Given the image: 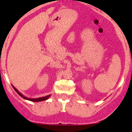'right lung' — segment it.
Wrapping results in <instances>:
<instances>
[{"label":"right lung","instance_id":"right-lung-1","mask_svg":"<svg viewBox=\"0 0 132 132\" xmlns=\"http://www.w3.org/2000/svg\"><path fill=\"white\" fill-rule=\"evenodd\" d=\"M13 87L14 88V91L16 92L17 93H18V94H19L20 96L21 97H22L23 98H24L25 100H30L31 101V102H41V101H44V100H47L48 98H49V97L50 96V95H48L46 96H45V97H42V98H35V99H34V98H27V97L24 96L23 95V94H21L20 93L19 91H18V90L16 89L15 88V87H14V86H13Z\"/></svg>","mask_w":132,"mask_h":132}]
</instances>
